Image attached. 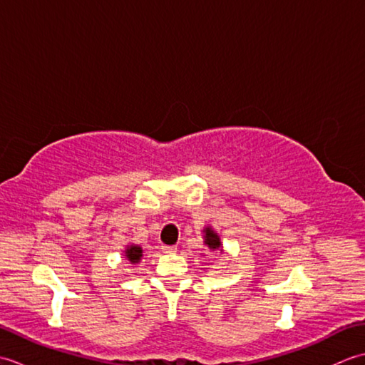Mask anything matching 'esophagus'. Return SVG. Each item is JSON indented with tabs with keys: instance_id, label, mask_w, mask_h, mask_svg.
<instances>
[{
	"instance_id": "34e87169",
	"label": "esophagus",
	"mask_w": 365,
	"mask_h": 365,
	"mask_svg": "<svg viewBox=\"0 0 365 365\" xmlns=\"http://www.w3.org/2000/svg\"><path fill=\"white\" fill-rule=\"evenodd\" d=\"M161 250H163V252H165V254H174V252H177V247L175 246H163Z\"/></svg>"
}]
</instances>
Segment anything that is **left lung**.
I'll use <instances>...</instances> for the list:
<instances>
[{
  "label": "left lung",
  "instance_id": "obj_1",
  "mask_svg": "<svg viewBox=\"0 0 365 365\" xmlns=\"http://www.w3.org/2000/svg\"><path fill=\"white\" fill-rule=\"evenodd\" d=\"M204 245H207L210 251H221L222 252L220 235L216 234V232L210 226H207L204 229Z\"/></svg>",
  "mask_w": 365,
  "mask_h": 365
}]
</instances>
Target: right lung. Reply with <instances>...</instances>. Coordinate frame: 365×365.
Listing matches in <instances>:
<instances>
[{
	"instance_id": "add662e5",
	"label": "right lung",
	"mask_w": 365,
	"mask_h": 365,
	"mask_svg": "<svg viewBox=\"0 0 365 365\" xmlns=\"http://www.w3.org/2000/svg\"><path fill=\"white\" fill-rule=\"evenodd\" d=\"M125 255L130 260V263H139V260L143 259V247L136 246V245H130V246H127Z\"/></svg>"
}]
</instances>
